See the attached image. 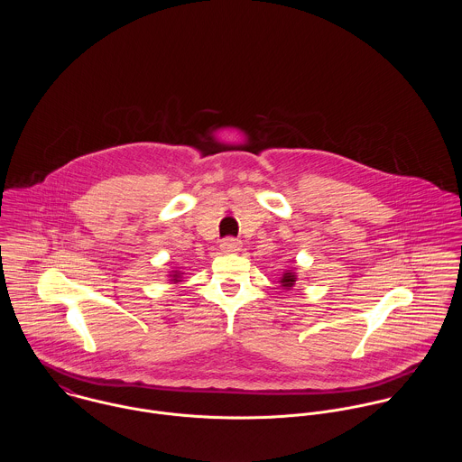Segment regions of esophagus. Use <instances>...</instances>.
Segmentation results:
<instances>
[{
	"mask_svg": "<svg viewBox=\"0 0 462 462\" xmlns=\"http://www.w3.org/2000/svg\"><path fill=\"white\" fill-rule=\"evenodd\" d=\"M240 247H242V242L238 238H233V236L224 238L222 244H220V249L224 253H236V251H240Z\"/></svg>",
	"mask_w": 462,
	"mask_h": 462,
	"instance_id": "34e87169",
	"label": "esophagus"
}]
</instances>
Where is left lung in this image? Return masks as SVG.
<instances>
[{"label":"left lung","mask_w":462,"mask_h":462,"mask_svg":"<svg viewBox=\"0 0 462 462\" xmlns=\"http://www.w3.org/2000/svg\"><path fill=\"white\" fill-rule=\"evenodd\" d=\"M295 273L293 272H290V270H286L284 273H282V277H281V284H282V288L284 290H290L293 284H295Z\"/></svg>","instance_id":"obj_1"}]
</instances>
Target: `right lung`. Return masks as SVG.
I'll use <instances>...</instances> for the list:
<instances>
[{"label": "right lung", "mask_w": 462, "mask_h": 462, "mask_svg": "<svg viewBox=\"0 0 462 462\" xmlns=\"http://www.w3.org/2000/svg\"><path fill=\"white\" fill-rule=\"evenodd\" d=\"M171 275H172V277H174V279H172V281H178V279H180V272H172V273H171Z\"/></svg>", "instance_id": "1"}]
</instances>
